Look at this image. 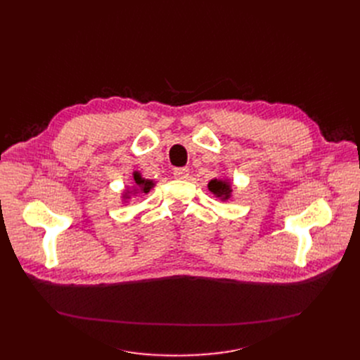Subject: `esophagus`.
Returning <instances> with one entry per match:
<instances>
[{
  "mask_svg": "<svg viewBox=\"0 0 360 360\" xmlns=\"http://www.w3.org/2000/svg\"><path fill=\"white\" fill-rule=\"evenodd\" d=\"M188 175H190V170H188L186 167H178L174 170V176L176 179H186Z\"/></svg>",
  "mask_w": 360,
  "mask_h": 360,
  "instance_id": "34e87169",
  "label": "esophagus"
}]
</instances>
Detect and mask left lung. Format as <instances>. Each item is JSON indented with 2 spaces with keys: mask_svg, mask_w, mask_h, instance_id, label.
<instances>
[{
  "mask_svg": "<svg viewBox=\"0 0 360 360\" xmlns=\"http://www.w3.org/2000/svg\"><path fill=\"white\" fill-rule=\"evenodd\" d=\"M209 191L220 201L232 200V184L229 178H214L209 182Z\"/></svg>",
  "mask_w": 360,
  "mask_h": 360,
  "instance_id": "left-lung-1",
  "label": "left lung"
}]
</instances>
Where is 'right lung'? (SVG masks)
<instances>
[{"label":"right lung","mask_w":360,"mask_h":360,"mask_svg":"<svg viewBox=\"0 0 360 360\" xmlns=\"http://www.w3.org/2000/svg\"><path fill=\"white\" fill-rule=\"evenodd\" d=\"M132 185L127 186L125 190L121 193V200L122 202L128 204L131 197H137L141 194H148L151 188L156 185V182L153 179H146L143 178V175L139 172V170H134L132 172Z\"/></svg>","instance_id":"add662e5"}]
</instances>
